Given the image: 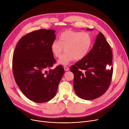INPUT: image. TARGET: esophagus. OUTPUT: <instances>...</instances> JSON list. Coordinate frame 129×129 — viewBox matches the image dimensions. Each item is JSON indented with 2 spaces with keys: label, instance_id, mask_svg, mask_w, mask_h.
I'll list each match as a JSON object with an SVG mask.
<instances>
[{
  "label": "esophagus",
  "instance_id": "obj_1",
  "mask_svg": "<svg viewBox=\"0 0 129 129\" xmlns=\"http://www.w3.org/2000/svg\"><path fill=\"white\" fill-rule=\"evenodd\" d=\"M64 69L65 71H68L69 70V67H67V66H64Z\"/></svg>",
  "mask_w": 129,
  "mask_h": 129
}]
</instances>
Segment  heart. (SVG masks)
<instances>
[{
  "label": "heart",
  "instance_id": "heart-1",
  "mask_svg": "<svg viewBox=\"0 0 129 129\" xmlns=\"http://www.w3.org/2000/svg\"><path fill=\"white\" fill-rule=\"evenodd\" d=\"M92 44V38L87 32L66 30L60 34L59 41L55 40L51 45L53 55L59 58L65 49L66 53L58 60V64L67 65L75 58H84L90 51Z\"/></svg>",
  "mask_w": 129,
  "mask_h": 129
}]
</instances>
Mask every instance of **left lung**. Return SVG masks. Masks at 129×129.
I'll return each instance as SVG.
<instances>
[{"label":"left lung","instance_id":"8db88e82","mask_svg":"<svg viewBox=\"0 0 129 129\" xmlns=\"http://www.w3.org/2000/svg\"><path fill=\"white\" fill-rule=\"evenodd\" d=\"M93 29H87L91 31ZM112 53L103 34L97 36L92 49L82 59L70 67L74 74V88L85 100L96 99L107 91L112 79Z\"/></svg>","mask_w":129,"mask_h":129}]
</instances>
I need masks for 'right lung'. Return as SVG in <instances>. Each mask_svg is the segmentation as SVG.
Segmentation results:
<instances>
[{"label": "right lung", "mask_w": 129, "mask_h": 129, "mask_svg": "<svg viewBox=\"0 0 129 129\" xmlns=\"http://www.w3.org/2000/svg\"><path fill=\"white\" fill-rule=\"evenodd\" d=\"M55 32L42 29L26 34L19 41L13 53L12 71L16 84L33 102L43 103L55 96L64 73L62 65L50 69L56 63L51 50Z\"/></svg>", "instance_id": "obj_1"}]
</instances>
